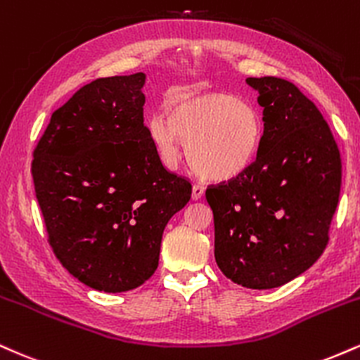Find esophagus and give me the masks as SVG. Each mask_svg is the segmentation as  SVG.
<instances>
[{"label": "esophagus", "mask_w": 360, "mask_h": 360, "mask_svg": "<svg viewBox=\"0 0 360 360\" xmlns=\"http://www.w3.org/2000/svg\"><path fill=\"white\" fill-rule=\"evenodd\" d=\"M204 197V187L200 184H195L192 187V198L193 200H198V198Z\"/></svg>", "instance_id": "esophagus-1"}]
</instances>
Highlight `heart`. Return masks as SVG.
<instances>
[{
	"instance_id": "heart-1",
	"label": "heart",
	"mask_w": 360,
	"mask_h": 360,
	"mask_svg": "<svg viewBox=\"0 0 360 360\" xmlns=\"http://www.w3.org/2000/svg\"><path fill=\"white\" fill-rule=\"evenodd\" d=\"M148 131L167 162H179L181 137L197 173L231 180L255 160L261 120L251 104L229 92H175L167 99V114L148 120Z\"/></svg>"
}]
</instances>
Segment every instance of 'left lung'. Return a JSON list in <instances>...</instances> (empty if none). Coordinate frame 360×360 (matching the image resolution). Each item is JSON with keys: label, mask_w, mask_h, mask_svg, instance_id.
I'll list each match as a JSON object with an SVG mask.
<instances>
[{"label": "left lung", "mask_w": 360, "mask_h": 360, "mask_svg": "<svg viewBox=\"0 0 360 360\" xmlns=\"http://www.w3.org/2000/svg\"><path fill=\"white\" fill-rule=\"evenodd\" d=\"M264 129L240 175L205 192L215 261L252 290L285 285L322 256L339 204L342 160L327 121L290 80L249 77Z\"/></svg>", "instance_id": "left-lung-1"}]
</instances>
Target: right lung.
Wrapping results in <instances>:
<instances>
[{
    "label": "right lung",
    "mask_w": 360,
    "mask_h": 360,
    "mask_svg": "<svg viewBox=\"0 0 360 360\" xmlns=\"http://www.w3.org/2000/svg\"><path fill=\"white\" fill-rule=\"evenodd\" d=\"M146 75L80 87L50 117L33 150L32 175L49 244L91 288H138L158 268L162 236L192 195L165 168L145 126Z\"/></svg>",
    "instance_id": "obj_1"
}]
</instances>
